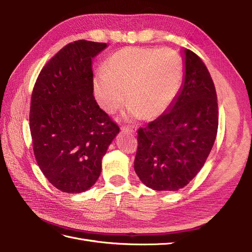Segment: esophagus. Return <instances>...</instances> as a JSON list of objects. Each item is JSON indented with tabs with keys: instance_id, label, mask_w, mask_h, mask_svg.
Listing matches in <instances>:
<instances>
[{
	"instance_id": "esophagus-1",
	"label": "esophagus",
	"mask_w": 252,
	"mask_h": 252,
	"mask_svg": "<svg viewBox=\"0 0 252 252\" xmlns=\"http://www.w3.org/2000/svg\"><path fill=\"white\" fill-rule=\"evenodd\" d=\"M123 131H127V132H130V133H135L136 132V127H134V126L123 127Z\"/></svg>"
}]
</instances>
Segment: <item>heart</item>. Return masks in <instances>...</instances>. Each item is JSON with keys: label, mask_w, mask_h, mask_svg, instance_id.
Returning <instances> with one entry per match:
<instances>
[{"label": "heart", "mask_w": 252, "mask_h": 252, "mask_svg": "<svg viewBox=\"0 0 252 252\" xmlns=\"http://www.w3.org/2000/svg\"><path fill=\"white\" fill-rule=\"evenodd\" d=\"M184 67L177 52L168 49L128 47L106 61L94 79V95L108 113L126 102L128 116L152 120L163 114L177 97Z\"/></svg>", "instance_id": "heart-1"}]
</instances>
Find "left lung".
<instances>
[{
    "mask_svg": "<svg viewBox=\"0 0 252 252\" xmlns=\"http://www.w3.org/2000/svg\"><path fill=\"white\" fill-rule=\"evenodd\" d=\"M184 75L170 107L138 130L134 170L158 191H178L199 173L216 141L219 125L215 84L203 61L182 50Z\"/></svg>",
    "mask_w": 252,
    "mask_h": 252,
    "instance_id": "left-lung-1",
    "label": "left lung"
}]
</instances>
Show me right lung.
<instances>
[{
  "mask_svg": "<svg viewBox=\"0 0 252 252\" xmlns=\"http://www.w3.org/2000/svg\"><path fill=\"white\" fill-rule=\"evenodd\" d=\"M106 43L66 45L44 66L32 95L30 132L40 169L57 189L81 193L102 170V158L119 133L94 96L93 59Z\"/></svg>",
  "mask_w": 252,
  "mask_h": 252,
  "instance_id": "add662e5",
  "label": "right lung"
}]
</instances>
